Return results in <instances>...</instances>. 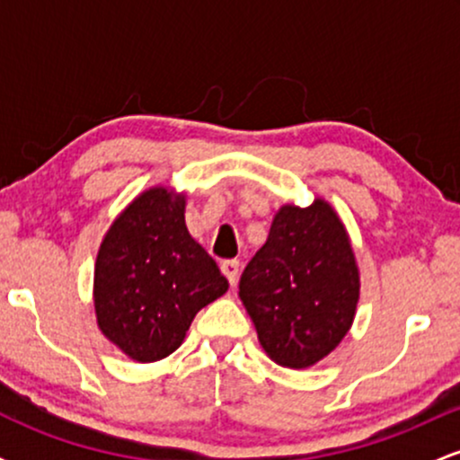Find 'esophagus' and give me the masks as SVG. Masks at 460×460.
Returning <instances> with one entry per match:
<instances>
[{"label": "esophagus", "mask_w": 460, "mask_h": 460, "mask_svg": "<svg viewBox=\"0 0 460 460\" xmlns=\"http://www.w3.org/2000/svg\"><path fill=\"white\" fill-rule=\"evenodd\" d=\"M220 270L226 279H229L231 285L237 283V277H240V261L237 260H229V261H223V266H220Z\"/></svg>", "instance_id": "34e87169"}]
</instances>
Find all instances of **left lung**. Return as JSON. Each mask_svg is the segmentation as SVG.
I'll list each match as a JSON object with an SVG mask.
<instances>
[{"label":"left lung","instance_id":"8db88e82","mask_svg":"<svg viewBox=\"0 0 460 460\" xmlns=\"http://www.w3.org/2000/svg\"><path fill=\"white\" fill-rule=\"evenodd\" d=\"M358 266L329 200L288 203L240 279V298L274 363L305 369L329 357L357 314Z\"/></svg>","mask_w":460,"mask_h":460}]
</instances>
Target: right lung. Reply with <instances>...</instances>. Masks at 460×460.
<instances>
[{
    "mask_svg": "<svg viewBox=\"0 0 460 460\" xmlns=\"http://www.w3.org/2000/svg\"><path fill=\"white\" fill-rule=\"evenodd\" d=\"M186 194L140 192L110 225L94 261L99 331L138 363L175 352L194 315L229 281L186 226Z\"/></svg>",
    "mask_w": 460,
    "mask_h": 460,
    "instance_id": "1",
    "label": "right lung"
}]
</instances>
